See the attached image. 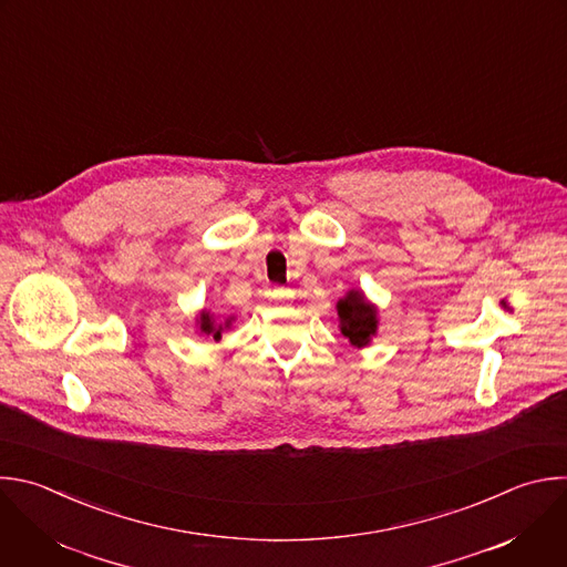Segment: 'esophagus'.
Masks as SVG:
<instances>
[{"mask_svg":"<svg viewBox=\"0 0 567 567\" xmlns=\"http://www.w3.org/2000/svg\"><path fill=\"white\" fill-rule=\"evenodd\" d=\"M271 296H274V298H278V300H282V298H289V296H291V291H289V289H285V287H276V289L271 291Z\"/></svg>","mask_w":567,"mask_h":567,"instance_id":"34e87169","label":"esophagus"}]
</instances>
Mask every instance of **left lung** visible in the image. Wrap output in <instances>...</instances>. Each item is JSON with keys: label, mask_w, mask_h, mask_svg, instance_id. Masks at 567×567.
I'll list each match as a JSON object with an SVG mask.
<instances>
[{"label": "left lung", "mask_w": 567, "mask_h": 567, "mask_svg": "<svg viewBox=\"0 0 567 567\" xmlns=\"http://www.w3.org/2000/svg\"><path fill=\"white\" fill-rule=\"evenodd\" d=\"M336 307L342 336L349 338L353 347H364L375 333V309L364 305L358 291H349L342 300H338Z\"/></svg>", "instance_id": "1"}]
</instances>
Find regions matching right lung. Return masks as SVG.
<instances>
[{
  "label": "right lung",
  "instance_id": "add662e5",
  "mask_svg": "<svg viewBox=\"0 0 567 567\" xmlns=\"http://www.w3.org/2000/svg\"><path fill=\"white\" fill-rule=\"evenodd\" d=\"M200 329H203L207 336H214V340H220V338H223V327H218L216 320L212 318V313H207V311L200 313Z\"/></svg>",
  "mask_w": 567,
  "mask_h": 567
}]
</instances>
